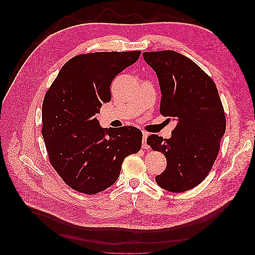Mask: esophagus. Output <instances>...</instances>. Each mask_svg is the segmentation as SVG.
I'll return each mask as SVG.
<instances>
[{
    "label": "esophagus",
    "instance_id": "obj_1",
    "mask_svg": "<svg viewBox=\"0 0 255 255\" xmlns=\"http://www.w3.org/2000/svg\"><path fill=\"white\" fill-rule=\"evenodd\" d=\"M142 135H143V141H142V148H144V149H148L149 148V145L147 144V142H146V139H147V137H148V134L146 131H143L142 132Z\"/></svg>",
    "mask_w": 255,
    "mask_h": 255
}]
</instances>
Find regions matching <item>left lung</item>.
I'll return each instance as SVG.
<instances>
[{
	"label": "left lung",
	"instance_id": "8db88e82",
	"mask_svg": "<svg viewBox=\"0 0 255 255\" xmlns=\"http://www.w3.org/2000/svg\"><path fill=\"white\" fill-rule=\"evenodd\" d=\"M143 58L159 79L161 114L176 120L171 138H147L167 160L155 181L169 192H185L208 176L219 153L226 128L223 106L214 81L188 57L160 51L145 52Z\"/></svg>",
	"mask_w": 255,
	"mask_h": 255
}]
</instances>
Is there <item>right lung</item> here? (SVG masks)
<instances>
[{
  "label": "right lung",
  "instance_id": "right-lung-1",
  "mask_svg": "<svg viewBox=\"0 0 255 255\" xmlns=\"http://www.w3.org/2000/svg\"><path fill=\"white\" fill-rule=\"evenodd\" d=\"M140 51L99 52L71 58L42 104V137L57 173L74 190L96 194L117 180L124 160L141 148L135 127L101 128L96 114L111 101L114 78L134 64Z\"/></svg>",
  "mask_w": 255,
  "mask_h": 255
}]
</instances>
